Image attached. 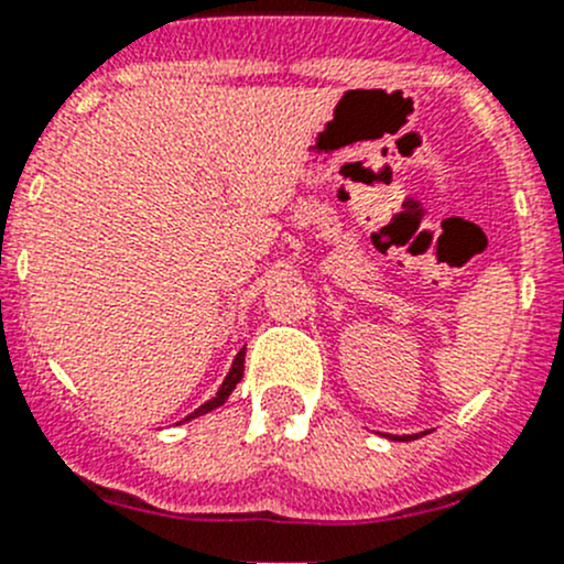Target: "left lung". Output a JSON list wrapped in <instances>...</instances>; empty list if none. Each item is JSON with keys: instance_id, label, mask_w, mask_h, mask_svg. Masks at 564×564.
<instances>
[{"instance_id": "1", "label": "left lung", "mask_w": 564, "mask_h": 564, "mask_svg": "<svg viewBox=\"0 0 564 564\" xmlns=\"http://www.w3.org/2000/svg\"><path fill=\"white\" fill-rule=\"evenodd\" d=\"M388 440H395V442H409V440H414V436H412V434H409V436H401V440H398V436H392V434H388Z\"/></svg>"}]
</instances>
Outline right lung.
Listing matches in <instances>:
<instances>
[{
    "label": "right lung",
    "instance_id": "right-lung-1",
    "mask_svg": "<svg viewBox=\"0 0 564 564\" xmlns=\"http://www.w3.org/2000/svg\"><path fill=\"white\" fill-rule=\"evenodd\" d=\"M242 371H246V349H240V351H237L235 362H231L229 373H226L224 384H220V390L215 392V398H209L207 403H202V406H198L196 412H191V414H187L185 420H180V423H187V420H193V417H202V414H207V412H213V409L224 406V403L229 401V395H231V392H235L237 384H240V379H242Z\"/></svg>",
    "mask_w": 564,
    "mask_h": 564
}]
</instances>
